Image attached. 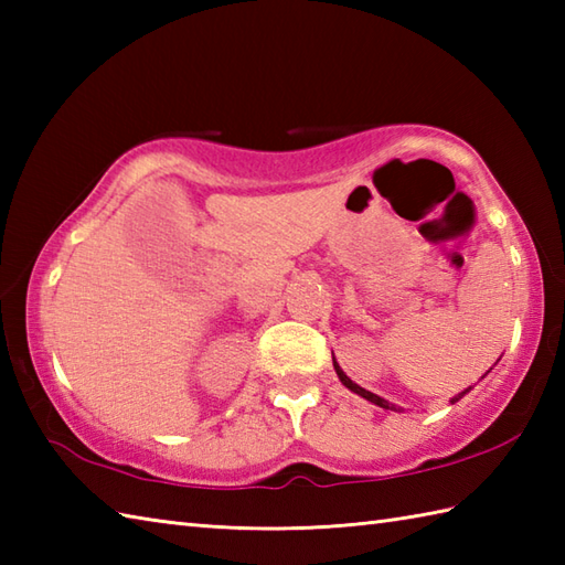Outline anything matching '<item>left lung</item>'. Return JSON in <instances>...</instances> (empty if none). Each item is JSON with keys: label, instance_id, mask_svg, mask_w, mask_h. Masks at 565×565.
<instances>
[{"label": "left lung", "instance_id": "1", "mask_svg": "<svg viewBox=\"0 0 565 565\" xmlns=\"http://www.w3.org/2000/svg\"><path fill=\"white\" fill-rule=\"evenodd\" d=\"M332 364H334V371H338V376H340V381L344 383V386L347 388H350V391H354L356 395H362V398H366V401H371V403H376L379 407H383V411H401V407H395L393 403H388V401H383L381 398V395H376V393H371V391H366V388H362V386H356V383L350 379V376H347L344 374V371L340 369V364L338 362H334V356H332ZM463 393H468V391H463ZM463 393H459V398H461V395ZM459 398H454L451 403H456V401H459Z\"/></svg>", "mask_w": 565, "mask_h": 565}]
</instances>
